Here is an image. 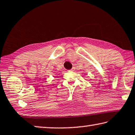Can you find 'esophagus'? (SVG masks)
<instances>
[{
	"label": "esophagus",
	"mask_w": 135,
	"mask_h": 135,
	"mask_svg": "<svg viewBox=\"0 0 135 135\" xmlns=\"http://www.w3.org/2000/svg\"><path fill=\"white\" fill-rule=\"evenodd\" d=\"M75 70V68L74 67H73L72 69H71L70 70H69L70 71H74Z\"/></svg>",
	"instance_id": "obj_1"
}]
</instances>
